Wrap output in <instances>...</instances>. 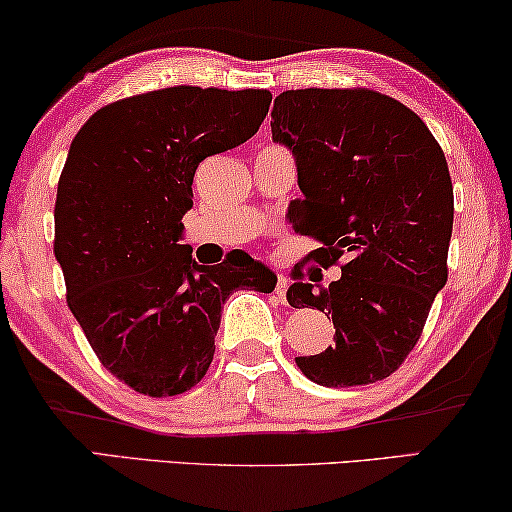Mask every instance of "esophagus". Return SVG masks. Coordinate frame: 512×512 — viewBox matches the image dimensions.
<instances>
[{
  "label": "esophagus",
  "instance_id": "1",
  "mask_svg": "<svg viewBox=\"0 0 512 512\" xmlns=\"http://www.w3.org/2000/svg\"><path fill=\"white\" fill-rule=\"evenodd\" d=\"M287 285H290V280H287L285 273H278V280H276V294H278V299H280V301H285Z\"/></svg>",
  "mask_w": 512,
  "mask_h": 512
}]
</instances>
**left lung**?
Wrapping results in <instances>:
<instances>
[{
  "mask_svg": "<svg viewBox=\"0 0 512 512\" xmlns=\"http://www.w3.org/2000/svg\"><path fill=\"white\" fill-rule=\"evenodd\" d=\"M273 141L297 162V232L313 259H345L329 287L297 283L290 306L331 315L334 345L297 357L325 387L369 385L397 371L448 280L455 197L448 162L420 115L373 90H287L271 111ZM297 278V276H294Z\"/></svg>",
  "mask_w": 512,
  "mask_h": 512,
  "instance_id": "8db88e82",
  "label": "left lung"
}]
</instances>
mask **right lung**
<instances>
[{"label":"right lung","instance_id":"obj_1","mask_svg":"<svg viewBox=\"0 0 512 512\" xmlns=\"http://www.w3.org/2000/svg\"><path fill=\"white\" fill-rule=\"evenodd\" d=\"M269 104V90L176 85L104 106L71 141L55 201L67 304L106 371L139 394L197 385L229 294L269 290L271 269L250 255L204 266L178 243L199 162L248 141Z\"/></svg>","mask_w":512,"mask_h":512}]
</instances>
